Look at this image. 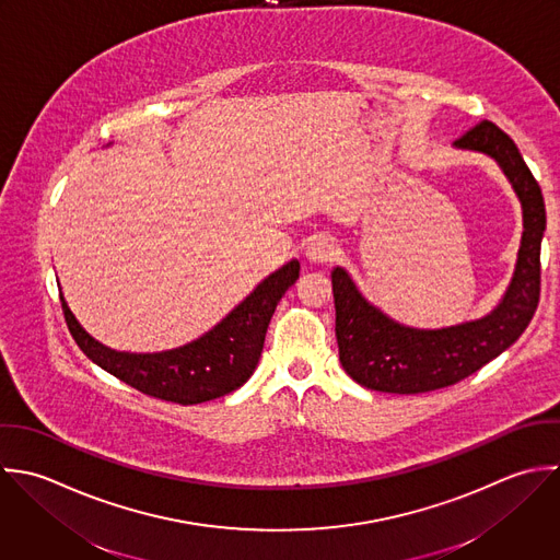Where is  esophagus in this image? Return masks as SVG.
<instances>
[{
  "label": "esophagus",
  "mask_w": 560,
  "mask_h": 560,
  "mask_svg": "<svg viewBox=\"0 0 560 560\" xmlns=\"http://www.w3.org/2000/svg\"><path fill=\"white\" fill-rule=\"evenodd\" d=\"M337 256V243L328 236H315L306 247V258L313 265H328Z\"/></svg>",
  "instance_id": "34e87169"
}]
</instances>
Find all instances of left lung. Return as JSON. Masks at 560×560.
<instances>
[{
  "mask_svg": "<svg viewBox=\"0 0 560 560\" xmlns=\"http://www.w3.org/2000/svg\"><path fill=\"white\" fill-rule=\"evenodd\" d=\"M463 150L500 163L524 208V236L513 282L502 304L485 319L443 330H415L382 315L359 293L350 276L332 271L337 343L343 370L361 386L382 393H425L460 382L511 348L528 328L541 295V238L546 203L541 187L515 141L482 119L456 139Z\"/></svg>",
  "mask_w": 560,
  "mask_h": 560,
  "instance_id": "left-lung-1",
  "label": "left lung"
}]
</instances>
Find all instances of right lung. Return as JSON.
<instances>
[{"label":"right lung","instance_id":"1","mask_svg":"<svg viewBox=\"0 0 560 560\" xmlns=\"http://www.w3.org/2000/svg\"><path fill=\"white\" fill-rule=\"evenodd\" d=\"M298 278L300 262L291 260L201 339L161 354H126L104 348L82 330L62 295L60 302L73 341L95 365L150 397L188 406L228 395L247 382L258 365L271 315Z\"/></svg>","mask_w":560,"mask_h":560}]
</instances>
